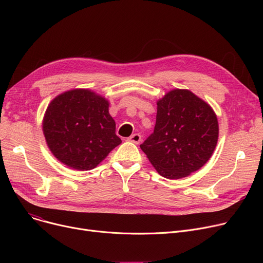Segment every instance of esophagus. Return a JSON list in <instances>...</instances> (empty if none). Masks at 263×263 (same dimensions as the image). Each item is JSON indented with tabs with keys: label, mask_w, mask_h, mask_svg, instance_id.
Returning <instances> with one entry per match:
<instances>
[{
	"label": "esophagus",
	"mask_w": 263,
	"mask_h": 263,
	"mask_svg": "<svg viewBox=\"0 0 263 263\" xmlns=\"http://www.w3.org/2000/svg\"><path fill=\"white\" fill-rule=\"evenodd\" d=\"M127 141L132 142V143H134V144H140L141 141H142V136H141V134H139V133H135V134H132L130 137H128Z\"/></svg>",
	"instance_id": "obj_1"
}]
</instances>
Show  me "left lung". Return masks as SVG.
<instances>
[{
	"label": "left lung",
	"mask_w": 263,
	"mask_h": 263,
	"mask_svg": "<svg viewBox=\"0 0 263 263\" xmlns=\"http://www.w3.org/2000/svg\"><path fill=\"white\" fill-rule=\"evenodd\" d=\"M154 133L141 145L150 163L167 179H180L208 162L218 139L211 106L186 89H174L158 101Z\"/></svg>",
	"instance_id": "left-lung-1"
}]
</instances>
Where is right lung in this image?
Returning <instances> with one entry per match:
<instances>
[{"mask_svg": "<svg viewBox=\"0 0 263 263\" xmlns=\"http://www.w3.org/2000/svg\"><path fill=\"white\" fill-rule=\"evenodd\" d=\"M43 129L54 157L78 171L95 168L121 143L108 102L87 89L58 96L46 110Z\"/></svg>", "mask_w": 263, "mask_h": 263, "instance_id": "add662e5", "label": "right lung"}]
</instances>
